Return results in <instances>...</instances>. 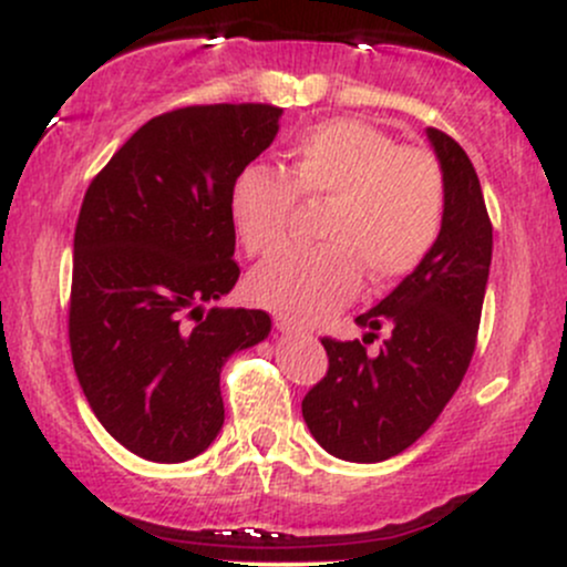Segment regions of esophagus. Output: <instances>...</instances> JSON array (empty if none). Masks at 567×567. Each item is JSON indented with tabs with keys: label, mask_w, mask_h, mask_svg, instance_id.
<instances>
[{
	"label": "esophagus",
	"mask_w": 567,
	"mask_h": 567,
	"mask_svg": "<svg viewBox=\"0 0 567 567\" xmlns=\"http://www.w3.org/2000/svg\"><path fill=\"white\" fill-rule=\"evenodd\" d=\"M275 324H277L279 333H285V336H301V333H303L301 324L292 322V320H288V317H277Z\"/></svg>",
	"instance_id": "1"
}]
</instances>
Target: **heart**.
I'll list each match as a JSON object with an SVG mask.
<instances>
[{
  "instance_id": "1",
  "label": "heart",
  "mask_w": 567,
  "mask_h": 567,
  "mask_svg": "<svg viewBox=\"0 0 567 567\" xmlns=\"http://www.w3.org/2000/svg\"><path fill=\"white\" fill-rule=\"evenodd\" d=\"M285 173L247 165L231 186L229 210L250 256L271 250L288 231L296 199L324 202L322 245L277 250L250 275L256 303L290 320H317L360 288L419 269L437 245L447 210V181L437 154L396 143L362 120H328L288 146Z\"/></svg>"
}]
</instances>
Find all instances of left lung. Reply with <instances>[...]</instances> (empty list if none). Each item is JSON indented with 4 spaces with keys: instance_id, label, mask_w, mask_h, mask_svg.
Segmentation results:
<instances>
[{
    "instance_id": "left-lung-1",
    "label": "left lung",
    "mask_w": 567,
    "mask_h": 567,
    "mask_svg": "<svg viewBox=\"0 0 567 567\" xmlns=\"http://www.w3.org/2000/svg\"><path fill=\"white\" fill-rule=\"evenodd\" d=\"M447 181L442 234L424 264L379 306L357 317L362 341L322 338L328 373L303 396V421L330 455L375 464L402 453L440 419L464 381L483 315L493 226L464 148L426 130ZM389 327L379 355L364 343Z\"/></svg>"
}]
</instances>
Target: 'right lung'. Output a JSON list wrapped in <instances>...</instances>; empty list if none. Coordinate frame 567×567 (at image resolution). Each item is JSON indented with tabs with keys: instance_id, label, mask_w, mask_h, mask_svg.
Here are the masks:
<instances>
[{
	"instance_id": "1",
	"label": "right lung",
	"mask_w": 567,
	"mask_h": 567,
	"mask_svg": "<svg viewBox=\"0 0 567 567\" xmlns=\"http://www.w3.org/2000/svg\"><path fill=\"white\" fill-rule=\"evenodd\" d=\"M282 109L186 106L148 120L95 175L74 231L69 343L95 419L130 453L178 464L224 426L220 368L271 330L261 309H213L239 279L237 175Z\"/></svg>"
}]
</instances>
